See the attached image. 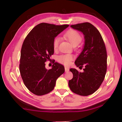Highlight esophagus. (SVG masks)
I'll list each match as a JSON object with an SVG mask.
<instances>
[{"label": "esophagus", "mask_w": 122, "mask_h": 122, "mask_svg": "<svg viewBox=\"0 0 122 122\" xmlns=\"http://www.w3.org/2000/svg\"><path fill=\"white\" fill-rule=\"evenodd\" d=\"M64 68H65V72H67L69 71V69L68 68H67V67H65Z\"/></svg>", "instance_id": "34e87169"}]
</instances>
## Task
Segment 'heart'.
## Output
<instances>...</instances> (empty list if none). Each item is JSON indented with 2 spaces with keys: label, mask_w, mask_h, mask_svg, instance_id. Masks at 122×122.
<instances>
[{
  "label": "heart",
  "mask_w": 122,
  "mask_h": 122,
  "mask_svg": "<svg viewBox=\"0 0 122 122\" xmlns=\"http://www.w3.org/2000/svg\"><path fill=\"white\" fill-rule=\"evenodd\" d=\"M64 36L66 39H68V40L73 46L77 45L82 41L81 36L78 32L74 30H69L64 34ZM60 41V38L59 37H56L54 39L53 46L54 50H56L58 49ZM73 58V56L72 54H67L59 56L58 57V61L59 62L63 63L65 65H69Z\"/></svg>",
  "instance_id": "1"
}]
</instances>
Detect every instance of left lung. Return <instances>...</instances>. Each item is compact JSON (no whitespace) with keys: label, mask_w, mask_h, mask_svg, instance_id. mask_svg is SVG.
Returning <instances> with one entry per match:
<instances>
[{"label":"left lung","mask_w":122,"mask_h":122,"mask_svg":"<svg viewBox=\"0 0 122 122\" xmlns=\"http://www.w3.org/2000/svg\"><path fill=\"white\" fill-rule=\"evenodd\" d=\"M71 27L84 35L83 49L75 61L77 67L84 69L83 72L70 69L73 76L69 81V86L76 94L87 96L97 90L104 79L107 70V50L101 33L91 24L84 22Z\"/></svg>","instance_id":"1"}]
</instances>
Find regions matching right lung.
Wrapping results in <instances>:
<instances>
[{
	"mask_svg": "<svg viewBox=\"0 0 122 122\" xmlns=\"http://www.w3.org/2000/svg\"><path fill=\"white\" fill-rule=\"evenodd\" d=\"M69 25L41 23L33 28L23 42L20 74L25 86L35 95L52 91L57 79L65 71L64 66L58 62H55L51 69H46L45 62L54 53V39Z\"/></svg>",
	"mask_w": 122,
	"mask_h": 122,
	"instance_id": "add662e5",
	"label": "right lung"
}]
</instances>
